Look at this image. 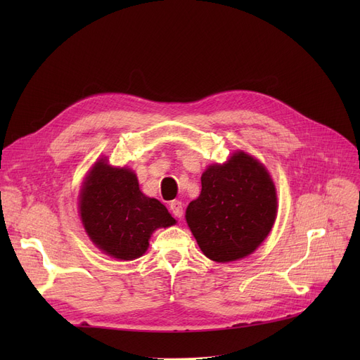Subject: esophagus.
<instances>
[{
	"label": "esophagus",
	"mask_w": 360,
	"mask_h": 360,
	"mask_svg": "<svg viewBox=\"0 0 360 360\" xmlns=\"http://www.w3.org/2000/svg\"><path fill=\"white\" fill-rule=\"evenodd\" d=\"M169 207H170V213H172L175 217L181 219L184 216V204L181 201H172Z\"/></svg>",
	"instance_id": "1"
}]
</instances>
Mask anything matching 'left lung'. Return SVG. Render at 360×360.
Wrapping results in <instances>:
<instances>
[{"label": "left lung", "instance_id": "left-lung-1", "mask_svg": "<svg viewBox=\"0 0 360 360\" xmlns=\"http://www.w3.org/2000/svg\"><path fill=\"white\" fill-rule=\"evenodd\" d=\"M277 213L274 182L259 160L239 150L223 165H210L201 193L185 219L202 254L231 262L252 254L273 228Z\"/></svg>", "mask_w": 360, "mask_h": 360}]
</instances>
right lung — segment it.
<instances>
[{
    "label": "right lung",
    "mask_w": 360,
    "mask_h": 360,
    "mask_svg": "<svg viewBox=\"0 0 360 360\" xmlns=\"http://www.w3.org/2000/svg\"><path fill=\"white\" fill-rule=\"evenodd\" d=\"M79 209L90 240L106 255L124 261L141 257L151 233L176 223L159 200L140 191L131 169L113 167L105 159L86 176Z\"/></svg>",
    "instance_id": "right-lung-1"
}]
</instances>
